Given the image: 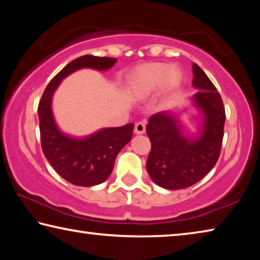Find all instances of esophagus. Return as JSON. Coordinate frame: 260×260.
<instances>
[{
	"instance_id": "34e87169",
	"label": "esophagus",
	"mask_w": 260,
	"mask_h": 260,
	"mask_svg": "<svg viewBox=\"0 0 260 260\" xmlns=\"http://www.w3.org/2000/svg\"><path fill=\"white\" fill-rule=\"evenodd\" d=\"M144 132H146V124H144V122H138V124H135V127H134L135 134L141 135L143 134Z\"/></svg>"
}]
</instances>
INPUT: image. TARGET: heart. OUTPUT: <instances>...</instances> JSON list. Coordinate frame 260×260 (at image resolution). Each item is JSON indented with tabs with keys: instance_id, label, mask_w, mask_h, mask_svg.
I'll list each match as a JSON object with an SVG mask.
<instances>
[{
	"instance_id": "heart-1",
	"label": "heart",
	"mask_w": 260,
	"mask_h": 260,
	"mask_svg": "<svg viewBox=\"0 0 260 260\" xmlns=\"http://www.w3.org/2000/svg\"><path fill=\"white\" fill-rule=\"evenodd\" d=\"M183 74L178 65L147 63L136 68L127 78V90L135 101L150 98L159 89L164 95L172 94L180 87Z\"/></svg>"
}]
</instances>
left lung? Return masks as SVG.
I'll return each mask as SVG.
<instances>
[{"label":"left lung","instance_id":"8db88e82","mask_svg":"<svg viewBox=\"0 0 260 260\" xmlns=\"http://www.w3.org/2000/svg\"><path fill=\"white\" fill-rule=\"evenodd\" d=\"M192 87L189 101L197 111V129L189 133L181 116L189 108L158 112L149 118L147 135L151 151L147 171L153 182L169 190L190 187L208 174L217 162L223 138L225 109L208 76L192 63Z\"/></svg>","mask_w":260,"mask_h":260}]
</instances>
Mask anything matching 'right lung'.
<instances>
[{"label":"right lung","mask_w":260,"mask_h":260,"mask_svg":"<svg viewBox=\"0 0 260 260\" xmlns=\"http://www.w3.org/2000/svg\"><path fill=\"white\" fill-rule=\"evenodd\" d=\"M116 61V58L93 55L76 58L49 82L39 103L43 153L56 172L76 186H96L109 178L117 155L132 139L134 124L105 127L85 136L68 134L57 125L52 111V98L61 81L73 72L82 69L104 72Z\"/></svg>","instance_id":"add662e5"}]
</instances>
